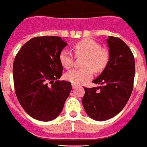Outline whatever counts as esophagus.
Instances as JSON below:
<instances>
[{"mask_svg": "<svg viewBox=\"0 0 147 147\" xmlns=\"http://www.w3.org/2000/svg\"><path fill=\"white\" fill-rule=\"evenodd\" d=\"M71 86H72L73 89H76V88L77 86H78L77 84H74V83H72V84H71Z\"/></svg>", "mask_w": 147, "mask_h": 147, "instance_id": "obj_1", "label": "esophagus"}]
</instances>
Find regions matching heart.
Wrapping results in <instances>:
<instances>
[{"label":"heart","instance_id":"b5f03b06","mask_svg":"<svg viewBox=\"0 0 147 147\" xmlns=\"http://www.w3.org/2000/svg\"><path fill=\"white\" fill-rule=\"evenodd\" d=\"M73 51L77 57L85 56L82 61L84 68H74L65 75V79L74 84H82L90 80L93 77V70L97 73L101 72L108 63V52L101 49L100 44L95 40H81L74 45ZM59 60L63 67L68 69L73 65L74 56L70 51L65 49L61 52Z\"/></svg>","mask_w":147,"mask_h":147}]
</instances>
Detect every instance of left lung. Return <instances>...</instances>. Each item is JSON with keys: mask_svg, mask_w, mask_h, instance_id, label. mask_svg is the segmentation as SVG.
Instances as JSON below:
<instances>
[{"mask_svg": "<svg viewBox=\"0 0 147 147\" xmlns=\"http://www.w3.org/2000/svg\"><path fill=\"white\" fill-rule=\"evenodd\" d=\"M109 60L93 83L101 86L84 88L82 105L86 112L96 121L115 117L125 106L133 89L135 59L123 40L109 36Z\"/></svg>", "mask_w": 147, "mask_h": 147, "instance_id": "8db88e82", "label": "left lung"}]
</instances>
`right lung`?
<instances>
[{
    "mask_svg": "<svg viewBox=\"0 0 147 147\" xmlns=\"http://www.w3.org/2000/svg\"><path fill=\"white\" fill-rule=\"evenodd\" d=\"M66 46L59 36H37L25 43L15 58L13 79L17 98L25 111L36 120L57 118L72 89L71 82L58 81L63 70L59 56Z\"/></svg>",
    "mask_w": 147,
    "mask_h": 147,
    "instance_id": "add662e5",
    "label": "right lung"
}]
</instances>
